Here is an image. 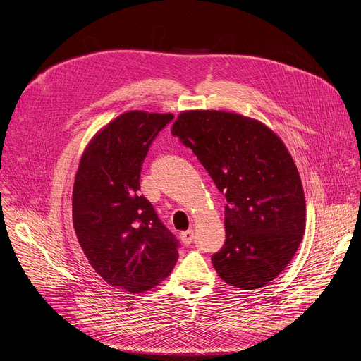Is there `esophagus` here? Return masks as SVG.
<instances>
[{
    "label": "esophagus",
    "instance_id": "1",
    "mask_svg": "<svg viewBox=\"0 0 361 361\" xmlns=\"http://www.w3.org/2000/svg\"><path fill=\"white\" fill-rule=\"evenodd\" d=\"M180 239L183 240V243H184V245H190V243L192 242V239H194V232H192V231L183 232V233L180 235Z\"/></svg>",
    "mask_w": 361,
    "mask_h": 361
}]
</instances>
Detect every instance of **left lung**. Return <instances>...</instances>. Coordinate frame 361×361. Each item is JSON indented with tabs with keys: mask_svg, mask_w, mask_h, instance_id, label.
<instances>
[{
	"mask_svg": "<svg viewBox=\"0 0 361 361\" xmlns=\"http://www.w3.org/2000/svg\"><path fill=\"white\" fill-rule=\"evenodd\" d=\"M171 134L224 192L226 242L212 256L219 276L242 289L265 286L305 232L304 188L286 147L267 125L224 111L181 112Z\"/></svg>",
	"mask_w": 361,
	"mask_h": 361,
	"instance_id": "8db88e82",
	"label": "left lung"
}]
</instances>
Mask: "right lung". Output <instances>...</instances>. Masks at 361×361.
I'll return each instance as SVG.
<instances>
[{
  "label": "right lung",
  "instance_id": "add662e5",
  "mask_svg": "<svg viewBox=\"0 0 361 361\" xmlns=\"http://www.w3.org/2000/svg\"><path fill=\"white\" fill-rule=\"evenodd\" d=\"M171 114L129 111L86 147L73 185V226L92 268L109 285L144 292L173 271L180 242L140 194L142 162Z\"/></svg>",
  "mask_w": 361,
  "mask_h": 361
}]
</instances>
